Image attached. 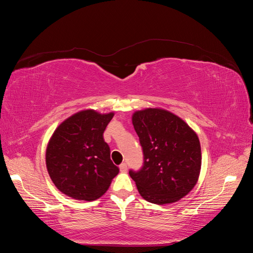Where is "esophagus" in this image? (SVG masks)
<instances>
[{"instance_id": "obj_1", "label": "esophagus", "mask_w": 253, "mask_h": 253, "mask_svg": "<svg viewBox=\"0 0 253 253\" xmlns=\"http://www.w3.org/2000/svg\"><path fill=\"white\" fill-rule=\"evenodd\" d=\"M119 169L121 172H126L127 171V165L126 163H122L120 166H119Z\"/></svg>"}]
</instances>
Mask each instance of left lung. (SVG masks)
Listing matches in <instances>:
<instances>
[{"label": "left lung", "instance_id": "left-lung-1", "mask_svg": "<svg viewBox=\"0 0 253 253\" xmlns=\"http://www.w3.org/2000/svg\"><path fill=\"white\" fill-rule=\"evenodd\" d=\"M143 152V165L128 174L140 195L153 204L179 201L196 185L202 166L196 133L176 115L162 109L137 111L132 117Z\"/></svg>", "mask_w": 253, "mask_h": 253}]
</instances>
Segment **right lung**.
I'll return each mask as SVG.
<instances>
[{
  "label": "right lung",
  "mask_w": 253,
  "mask_h": 253,
  "mask_svg": "<svg viewBox=\"0 0 253 253\" xmlns=\"http://www.w3.org/2000/svg\"><path fill=\"white\" fill-rule=\"evenodd\" d=\"M114 113L81 111L64 120L46 149V167L52 182L67 196L95 201L109 189L119 168L111 160L103 139Z\"/></svg>",
  "instance_id": "1"
}]
</instances>
